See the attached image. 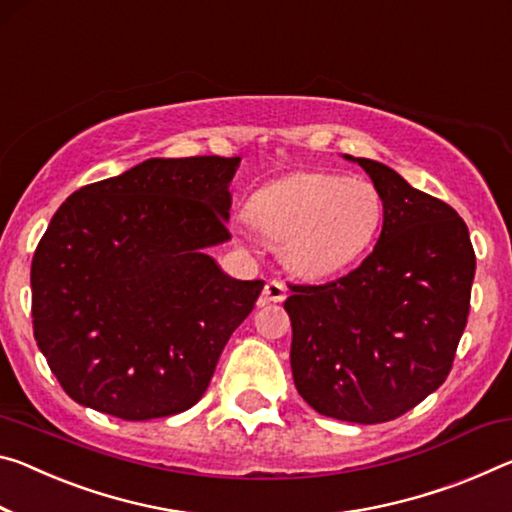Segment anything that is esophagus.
<instances>
[{
    "label": "esophagus",
    "instance_id": "obj_1",
    "mask_svg": "<svg viewBox=\"0 0 512 512\" xmlns=\"http://www.w3.org/2000/svg\"><path fill=\"white\" fill-rule=\"evenodd\" d=\"M264 298L271 303H282L287 298V285L280 280H269L264 287Z\"/></svg>",
    "mask_w": 512,
    "mask_h": 512
}]
</instances>
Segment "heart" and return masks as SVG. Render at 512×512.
<instances>
[{"instance_id":"heart-1","label":"heart","mask_w":512,"mask_h":512,"mask_svg":"<svg viewBox=\"0 0 512 512\" xmlns=\"http://www.w3.org/2000/svg\"><path fill=\"white\" fill-rule=\"evenodd\" d=\"M246 218L266 241L280 243L289 269L319 278L367 253L383 223V196L364 177L300 170L257 189Z\"/></svg>"}]
</instances>
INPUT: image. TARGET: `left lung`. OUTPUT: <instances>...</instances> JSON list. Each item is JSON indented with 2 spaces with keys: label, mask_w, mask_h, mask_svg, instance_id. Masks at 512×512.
Here are the masks:
<instances>
[{
  "label": "left lung",
  "mask_w": 512,
  "mask_h": 512,
  "mask_svg": "<svg viewBox=\"0 0 512 512\" xmlns=\"http://www.w3.org/2000/svg\"><path fill=\"white\" fill-rule=\"evenodd\" d=\"M353 161L383 196V232L351 273L326 285H289L291 371L319 415L383 424L449 376L476 255L456 209L385 164Z\"/></svg>",
  "instance_id": "left-lung-1"
}]
</instances>
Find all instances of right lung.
Here are the masks:
<instances>
[{
	"instance_id": "1",
	"label": "right lung",
	"mask_w": 512,
	"mask_h": 512,
	"mask_svg": "<svg viewBox=\"0 0 512 512\" xmlns=\"http://www.w3.org/2000/svg\"><path fill=\"white\" fill-rule=\"evenodd\" d=\"M239 157L148 159L81 186L31 262L34 337L72 401L125 421L196 405L262 280L205 248L230 239Z\"/></svg>"
}]
</instances>
